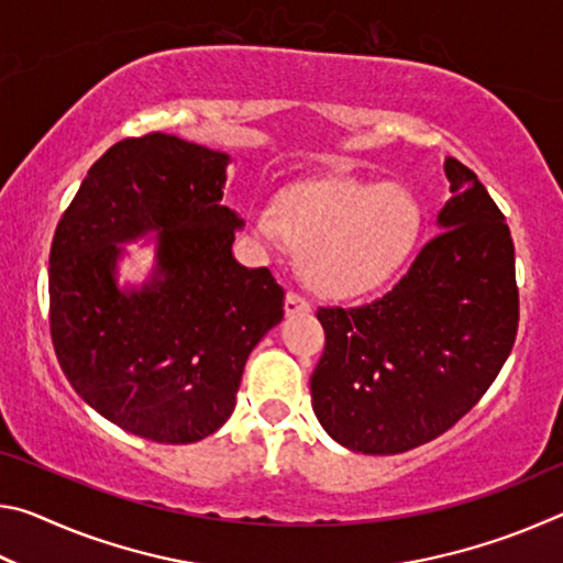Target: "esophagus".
Here are the masks:
<instances>
[{"label": "esophagus", "mask_w": 563, "mask_h": 563, "mask_svg": "<svg viewBox=\"0 0 563 563\" xmlns=\"http://www.w3.org/2000/svg\"><path fill=\"white\" fill-rule=\"evenodd\" d=\"M300 312H310V302L300 292L290 290L285 295V316H300Z\"/></svg>", "instance_id": "esophagus-1"}]
</instances>
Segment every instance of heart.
Here are the masks:
<instances>
[{
  "label": "heart",
  "instance_id": "heart-1",
  "mask_svg": "<svg viewBox=\"0 0 563 563\" xmlns=\"http://www.w3.org/2000/svg\"><path fill=\"white\" fill-rule=\"evenodd\" d=\"M247 223L261 241L285 235L310 288L350 298L402 268L422 231V208L402 186L332 178L288 188L275 213L253 208Z\"/></svg>",
  "mask_w": 563,
  "mask_h": 563
}]
</instances>
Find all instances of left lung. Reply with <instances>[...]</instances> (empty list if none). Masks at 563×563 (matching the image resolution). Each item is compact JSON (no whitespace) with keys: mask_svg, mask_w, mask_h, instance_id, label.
Wrapping results in <instances>:
<instances>
[{"mask_svg":"<svg viewBox=\"0 0 563 563\" xmlns=\"http://www.w3.org/2000/svg\"><path fill=\"white\" fill-rule=\"evenodd\" d=\"M452 198L393 290L320 308L312 409L332 440L399 454L444 434L497 379L517 340L519 288L504 213L474 170L444 161Z\"/></svg>","mask_w":563,"mask_h":563,"instance_id":"obj_1","label":"left lung"}]
</instances>
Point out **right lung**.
I'll use <instances>...</instances> for the list:
<instances>
[{
	"label": "right lung",
	"mask_w": 563,
	"mask_h": 563,
	"mask_svg": "<svg viewBox=\"0 0 563 563\" xmlns=\"http://www.w3.org/2000/svg\"><path fill=\"white\" fill-rule=\"evenodd\" d=\"M228 161L161 131L123 139L89 168L52 241L56 360L84 402L151 442L213 434L251 350L283 320L271 271L233 258L243 221L221 203ZM151 230L152 280L119 291L118 243Z\"/></svg>",
	"instance_id": "obj_1"
}]
</instances>
